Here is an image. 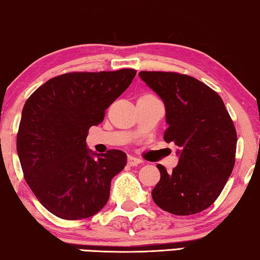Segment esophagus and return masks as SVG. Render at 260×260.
Segmentation results:
<instances>
[{
    "instance_id": "obj_1",
    "label": "esophagus",
    "mask_w": 260,
    "mask_h": 260,
    "mask_svg": "<svg viewBox=\"0 0 260 260\" xmlns=\"http://www.w3.org/2000/svg\"><path fill=\"white\" fill-rule=\"evenodd\" d=\"M142 161L139 158H135L133 155H128V158H127V164H128V166H137L139 164H141Z\"/></svg>"
}]
</instances>
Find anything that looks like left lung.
Wrapping results in <instances>:
<instances>
[{"mask_svg": "<svg viewBox=\"0 0 260 260\" xmlns=\"http://www.w3.org/2000/svg\"><path fill=\"white\" fill-rule=\"evenodd\" d=\"M159 95L168 128L164 139L178 146V165L171 173L162 165L152 198L175 215L199 213L220 194L236 160L237 132L218 93L192 76L172 72H140Z\"/></svg>", "mask_w": 260, "mask_h": 260, "instance_id": "obj_1", "label": "left lung"}]
</instances>
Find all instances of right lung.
<instances>
[{
  "instance_id": "right-lung-1",
  "label": "right lung",
  "mask_w": 260,
  "mask_h": 260,
  "mask_svg": "<svg viewBox=\"0 0 260 260\" xmlns=\"http://www.w3.org/2000/svg\"><path fill=\"white\" fill-rule=\"evenodd\" d=\"M137 72L67 73L43 83L22 109L16 148L25 181L50 213L67 220L96 214L108 202L111 181L126 153L87 148L92 126L128 88Z\"/></svg>"
}]
</instances>
